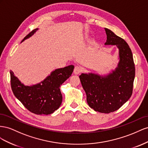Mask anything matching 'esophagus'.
Returning <instances> with one entry per match:
<instances>
[{"label":"esophagus","instance_id":"1","mask_svg":"<svg viewBox=\"0 0 148 148\" xmlns=\"http://www.w3.org/2000/svg\"><path fill=\"white\" fill-rule=\"evenodd\" d=\"M82 71V67L80 66H75L74 69V73L75 74H79L81 73Z\"/></svg>","mask_w":148,"mask_h":148}]
</instances>
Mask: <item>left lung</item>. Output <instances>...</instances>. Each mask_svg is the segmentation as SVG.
<instances>
[{"mask_svg":"<svg viewBox=\"0 0 148 148\" xmlns=\"http://www.w3.org/2000/svg\"><path fill=\"white\" fill-rule=\"evenodd\" d=\"M105 45H116L120 61L112 73L101 76L94 73L79 75L89 107L96 112L109 113L119 109L131 97L135 76L133 54L127 43L110 29L105 28Z\"/></svg>","mask_w":148,"mask_h":148,"instance_id":"1","label":"left lung"}]
</instances>
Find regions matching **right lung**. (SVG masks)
Instances as JSON below:
<instances>
[{
	"label": "right lung",
	"instance_id": "right-lung-1",
	"mask_svg": "<svg viewBox=\"0 0 148 148\" xmlns=\"http://www.w3.org/2000/svg\"><path fill=\"white\" fill-rule=\"evenodd\" d=\"M36 28L25 36L22 41L32 36ZM74 66L70 65L53 71L44 81L32 86H25L10 71V83L14 95L29 112L36 115H49L59 108L62 96L60 86L73 73Z\"/></svg>",
	"mask_w": 148,
	"mask_h": 148
}]
</instances>
